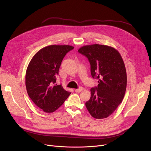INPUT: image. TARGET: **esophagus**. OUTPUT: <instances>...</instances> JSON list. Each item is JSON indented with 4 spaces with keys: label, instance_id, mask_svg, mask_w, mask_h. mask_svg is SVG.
<instances>
[{
    "label": "esophagus",
    "instance_id": "1",
    "mask_svg": "<svg viewBox=\"0 0 151 151\" xmlns=\"http://www.w3.org/2000/svg\"><path fill=\"white\" fill-rule=\"evenodd\" d=\"M83 90V87H80V88H78V89H76V90H75V92H76V93H79V92H81Z\"/></svg>",
    "mask_w": 151,
    "mask_h": 151
}]
</instances>
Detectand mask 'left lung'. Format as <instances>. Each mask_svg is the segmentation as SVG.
<instances>
[{
  "label": "left lung",
  "mask_w": 151,
  "mask_h": 151,
  "mask_svg": "<svg viewBox=\"0 0 151 151\" xmlns=\"http://www.w3.org/2000/svg\"><path fill=\"white\" fill-rule=\"evenodd\" d=\"M78 52L88 58L91 76L99 80L97 87L90 90L86 107L93 118H106L116 109L125 93L127 78L122 58L114 48L99 44L83 46Z\"/></svg>",
  "instance_id": "8db88e82"
}]
</instances>
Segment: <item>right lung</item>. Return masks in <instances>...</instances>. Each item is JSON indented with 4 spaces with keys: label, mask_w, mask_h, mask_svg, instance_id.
Listing matches in <instances>:
<instances>
[{
    "label": "right lung",
    "mask_w": 151,
    "mask_h": 151,
    "mask_svg": "<svg viewBox=\"0 0 151 151\" xmlns=\"http://www.w3.org/2000/svg\"><path fill=\"white\" fill-rule=\"evenodd\" d=\"M73 48L68 45L47 46L37 52L29 64L26 73L27 92L44 112L55 111L71 94L55 83V76L63 58Z\"/></svg>",
    "instance_id": "add662e5"
}]
</instances>
